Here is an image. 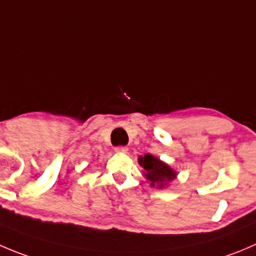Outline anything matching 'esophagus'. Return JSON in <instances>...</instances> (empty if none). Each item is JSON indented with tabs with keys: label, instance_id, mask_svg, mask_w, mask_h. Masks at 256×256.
Returning a JSON list of instances; mask_svg holds the SVG:
<instances>
[{
	"label": "esophagus",
	"instance_id": "1",
	"mask_svg": "<svg viewBox=\"0 0 256 256\" xmlns=\"http://www.w3.org/2000/svg\"><path fill=\"white\" fill-rule=\"evenodd\" d=\"M128 148H126V146H116V148H115V151L118 154H126V152H128Z\"/></svg>",
	"mask_w": 256,
	"mask_h": 256
}]
</instances>
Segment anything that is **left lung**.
<instances>
[{
    "label": "left lung",
    "instance_id": "1",
    "mask_svg": "<svg viewBox=\"0 0 256 256\" xmlns=\"http://www.w3.org/2000/svg\"><path fill=\"white\" fill-rule=\"evenodd\" d=\"M138 162L145 170V176L148 180L151 181V185L156 188H164L170 180L176 178L175 171L170 166L164 164L155 156L146 154L145 156H141L138 158Z\"/></svg>",
    "mask_w": 256,
    "mask_h": 256
}]
</instances>
